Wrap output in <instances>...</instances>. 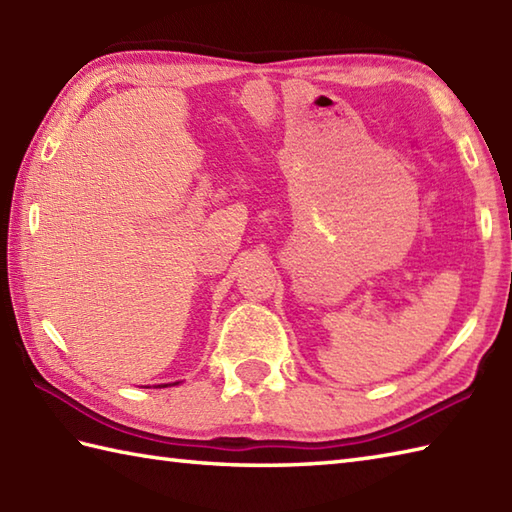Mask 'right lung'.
<instances>
[{
  "mask_svg": "<svg viewBox=\"0 0 512 512\" xmlns=\"http://www.w3.org/2000/svg\"><path fill=\"white\" fill-rule=\"evenodd\" d=\"M173 385H178V383H173ZM156 387H167V385H156Z\"/></svg>",
  "mask_w": 512,
  "mask_h": 512,
  "instance_id": "1",
  "label": "right lung"
}]
</instances>
